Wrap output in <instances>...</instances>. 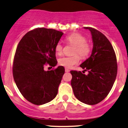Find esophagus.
I'll return each mask as SVG.
<instances>
[{
    "instance_id": "1",
    "label": "esophagus",
    "mask_w": 128,
    "mask_h": 128,
    "mask_svg": "<svg viewBox=\"0 0 128 128\" xmlns=\"http://www.w3.org/2000/svg\"><path fill=\"white\" fill-rule=\"evenodd\" d=\"M70 70L68 69H67V68H65V72H69Z\"/></svg>"
}]
</instances>
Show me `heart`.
Masks as SVG:
<instances>
[{
    "mask_svg": "<svg viewBox=\"0 0 128 128\" xmlns=\"http://www.w3.org/2000/svg\"><path fill=\"white\" fill-rule=\"evenodd\" d=\"M66 40L69 44L75 46L73 54H78L82 58H86L91 52V46L86 42V38L79 33H73L68 36ZM55 52L57 55H61L63 52V46L60 42H58L55 47ZM80 58L78 55L71 56H62L58 59V64L67 68H71L80 62Z\"/></svg>",
    "mask_w": 128,
    "mask_h": 128,
    "instance_id": "1",
    "label": "heart"
}]
</instances>
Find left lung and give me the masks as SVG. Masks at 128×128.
Here are the masks:
<instances>
[{"label": "left lung", "instance_id": "1", "mask_svg": "<svg viewBox=\"0 0 128 128\" xmlns=\"http://www.w3.org/2000/svg\"><path fill=\"white\" fill-rule=\"evenodd\" d=\"M84 28L90 31L93 42L91 55L80 64L88 74L71 71V85L79 100L88 105H96L103 100L112 88L117 74L116 57L105 35L92 28Z\"/></svg>", "mask_w": 128, "mask_h": 128}]
</instances>
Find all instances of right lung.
<instances>
[{"label": "right lung", "mask_w": 128, "mask_h": 128, "mask_svg": "<svg viewBox=\"0 0 128 128\" xmlns=\"http://www.w3.org/2000/svg\"><path fill=\"white\" fill-rule=\"evenodd\" d=\"M63 34L53 29L38 28L27 32L17 46L13 76L20 92L31 103L43 105L57 95L64 67L50 71L44 68L46 64H57L55 47Z\"/></svg>", "instance_id": "1"}]
</instances>
